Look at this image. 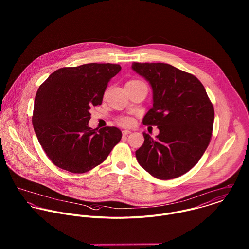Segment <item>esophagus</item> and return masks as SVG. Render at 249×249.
I'll return each instance as SVG.
<instances>
[{"label":"esophagus","instance_id":"1","mask_svg":"<svg viewBox=\"0 0 249 249\" xmlns=\"http://www.w3.org/2000/svg\"><path fill=\"white\" fill-rule=\"evenodd\" d=\"M123 132V135H127V134H129V133H131V131H129V130H126V129H124V130H123L122 131Z\"/></svg>","mask_w":249,"mask_h":249}]
</instances>
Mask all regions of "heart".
I'll use <instances>...</instances> for the list:
<instances>
[{"instance_id":"heart-1","label":"heart","mask_w":249,"mask_h":249,"mask_svg":"<svg viewBox=\"0 0 249 249\" xmlns=\"http://www.w3.org/2000/svg\"><path fill=\"white\" fill-rule=\"evenodd\" d=\"M137 82H141L139 80H130L127 83H137ZM117 122L120 125L122 126H131L134 124L135 123V119L129 115H123L117 118Z\"/></svg>"}]
</instances>
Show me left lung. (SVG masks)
<instances>
[{"instance_id": "1", "label": "left lung", "mask_w": 249, "mask_h": 249, "mask_svg": "<svg viewBox=\"0 0 249 249\" xmlns=\"http://www.w3.org/2000/svg\"><path fill=\"white\" fill-rule=\"evenodd\" d=\"M132 69L149 81L153 107L142 124L159 129L156 139L142 133L138 163L161 180L179 178L199 161L213 132V111L206 90L194 74L166 63H138Z\"/></svg>"}]
</instances>
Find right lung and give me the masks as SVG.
<instances>
[{"instance_id":"obj_1","label":"right lung","mask_w":249,"mask_h":249,"mask_svg":"<svg viewBox=\"0 0 249 249\" xmlns=\"http://www.w3.org/2000/svg\"><path fill=\"white\" fill-rule=\"evenodd\" d=\"M122 67L89 63L53 71L38 88L33 124L37 139L56 167L83 174L102 164L122 139L115 126L89 127L90 109L101 106L108 81Z\"/></svg>"}]
</instances>
